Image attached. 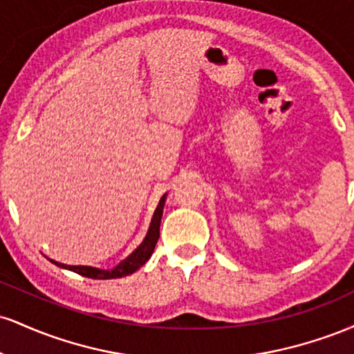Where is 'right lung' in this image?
<instances>
[{
	"instance_id": "right-lung-1",
	"label": "right lung",
	"mask_w": 354,
	"mask_h": 354,
	"mask_svg": "<svg viewBox=\"0 0 354 354\" xmlns=\"http://www.w3.org/2000/svg\"><path fill=\"white\" fill-rule=\"evenodd\" d=\"M165 198L160 200V205H158L156 211H154L153 219H151V225H149L148 234H146L145 241L141 243L140 246L133 251L124 261H121L120 265L113 270H98V268H93V266H68L63 265V263H55L59 268H64V270H71L75 273H78L81 276H86V278H93V279H111V278H123V276H128L131 273H135L138 268H141L145 265L146 261L149 259V256L153 254L154 246H156L158 238H160V223H161V216H163V206H165Z\"/></svg>"
}]
</instances>
